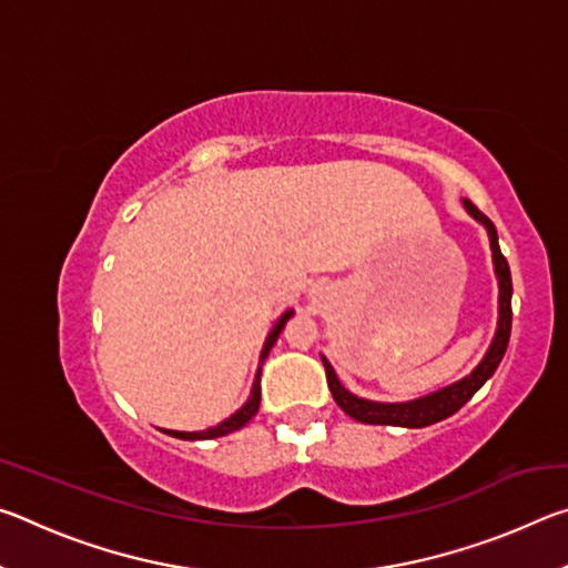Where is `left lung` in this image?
I'll return each instance as SVG.
<instances>
[{"label":"left lung","instance_id":"8db88e82","mask_svg":"<svg viewBox=\"0 0 568 568\" xmlns=\"http://www.w3.org/2000/svg\"><path fill=\"white\" fill-rule=\"evenodd\" d=\"M464 207L470 217L478 220V223L486 227L488 240H491L494 271L498 277V328L491 341V348L486 351L484 361H480L466 378L450 383V386L440 388L436 393H428V396L406 400V403H378V400L353 396L348 388H343V383L338 381V376H335L333 365L323 358L325 378H328L333 400L338 403L351 418L361 423H373V426H403V428L430 426V423H438L448 416H454V413L464 406V403H468L470 396H474V393L494 376L498 363H501L504 353L508 348V338H511V293H514L511 271H508L506 257L501 255V247H498V235L491 220L480 213L470 200H464Z\"/></svg>","mask_w":568,"mask_h":568}]
</instances>
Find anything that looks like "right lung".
Segmentation results:
<instances>
[{"instance_id":"obj_1","label":"right lung","mask_w":568,"mask_h":568,"mask_svg":"<svg viewBox=\"0 0 568 568\" xmlns=\"http://www.w3.org/2000/svg\"><path fill=\"white\" fill-rule=\"evenodd\" d=\"M291 315H293V311H285L281 318H277V323L273 325V331L267 333L265 345H263V353H261V365H257V376H255V383H253V390H250V398H247V403H245L243 408L235 410L233 416L225 418L223 423H217V426H213V428H207V430H168V428H162V434H168L172 438H182V440H205V438L227 436V434H233V430L243 428L245 423L255 416L257 408H261V371H263V361L267 358V353H271V348L275 345L277 335L283 333L285 323L291 321Z\"/></svg>"}]
</instances>
